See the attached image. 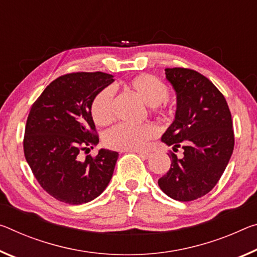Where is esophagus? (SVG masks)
<instances>
[{
    "instance_id": "1",
    "label": "esophagus",
    "mask_w": 257,
    "mask_h": 257,
    "mask_svg": "<svg viewBox=\"0 0 257 257\" xmlns=\"http://www.w3.org/2000/svg\"><path fill=\"white\" fill-rule=\"evenodd\" d=\"M136 153L143 159H149L151 157V153L148 152V151H136Z\"/></svg>"
}]
</instances>
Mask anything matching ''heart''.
<instances>
[{
  "label": "heart",
  "mask_w": 257,
  "mask_h": 257,
  "mask_svg": "<svg viewBox=\"0 0 257 257\" xmlns=\"http://www.w3.org/2000/svg\"><path fill=\"white\" fill-rule=\"evenodd\" d=\"M127 87L148 106L153 107V112L158 115L170 117L175 114V108L166 101L169 95L168 85L157 76L140 74L133 77L127 83ZM112 101L113 91L109 88L101 89L93 97L90 114L96 124L103 127L113 120ZM156 135L157 129L151 124H117L106 133L104 142L113 150L137 151L144 149Z\"/></svg>",
  "instance_id": "b5f03b06"
}]
</instances>
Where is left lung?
Segmentation results:
<instances>
[{
	"label": "left lung",
	"mask_w": 257,
	"mask_h": 257,
	"mask_svg": "<svg viewBox=\"0 0 257 257\" xmlns=\"http://www.w3.org/2000/svg\"><path fill=\"white\" fill-rule=\"evenodd\" d=\"M165 71L176 91L177 108L161 141L184 152L182 159L170 152L172 165L158 184L175 200L192 201L214 189L229 164L234 148L231 112L223 93L199 72Z\"/></svg>",
	"instance_id": "1"
}]
</instances>
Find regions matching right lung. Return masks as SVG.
Wrapping results in <instances>:
<instances>
[{"instance_id":"right-lung-1","label":"right lung","mask_w":257,"mask_h":257,"mask_svg":"<svg viewBox=\"0 0 257 257\" xmlns=\"http://www.w3.org/2000/svg\"><path fill=\"white\" fill-rule=\"evenodd\" d=\"M103 72H74L57 77L32 105L24 154L42 189L57 200L81 205L106 189L119 153L101 149L81 160L99 137L90 114L95 95L113 82Z\"/></svg>"}]
</instances>
